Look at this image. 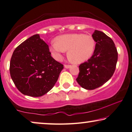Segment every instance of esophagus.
<instances>
[{
	"instance_id": "1",
	"label": "esophagus",
	"mask_w": 132,
	"mask_h": 132,
	"mask_svg": "<svg viewBox=\"0 0 132 132\" xmlns=\"http://www.w3.org/2000/svg\"><path fill=\"white\" fill-rule=\"evenodd\" d=\"M71 65H68V64H65L64 65V68H66V69H69V68H71Z\"/></svg>"
}]
</instances>
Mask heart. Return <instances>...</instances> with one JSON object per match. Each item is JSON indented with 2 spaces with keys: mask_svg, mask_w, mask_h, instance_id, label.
<instances>
[{
  "mask_svg": "<svg viewBox=\"0 0 132 132\" xmlns=\"http://www.w3.org/2000/svg\"><path fill=\"white\" fill-rule=\"evenodd\" d=\"M95 42L92 36L83 34H69L57 37L52 44L50 51L54 59L60 61L62 54L68 51V57L75 63L88 60L94 54Z\"/></svg>",
  "mask_w": 132,
  "mask_h": 132,
  "instance_id": "1",
  "label": "heart"
}]
</instances>
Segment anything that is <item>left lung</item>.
Segmentation results:
<instances>
[{
    "mask_svg": "<svg viewBox=\"0 0 132 132\" xmlns=\"http://www.w3.org/2000/svg\"><path fill=\"white\" fill-rule=\"evenodd\" d=\"M92 37L96 42L90 59L79 66L77 81L82 88L93 90L110 79L115 72L118 52L113 40L101 31L95 30Z\"/></svg>",
    "mask_w": 132,
    "mask_h": 132,
    "instance_id": "obj_1",
    "label": "left lung"
}]
</instances>
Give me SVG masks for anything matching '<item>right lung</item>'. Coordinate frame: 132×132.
Instances as JSON below:
<instances>
[{"instance_id":"1","label":"right lung","mask_w":132,"mask_h":132,"mask_svg":"<svg viewBox=\"0 0 132 132\" xmlns=\"http://www.w3.org/2000/svg\"><path fill=\"white\" fill-rule=\"evenodd\" d=\"M51 54L48 45L39 34L31 36L15 48L10 61V72L22 94L38 97L54 86L63 65Z\"/></svg>"}]
</instances>
